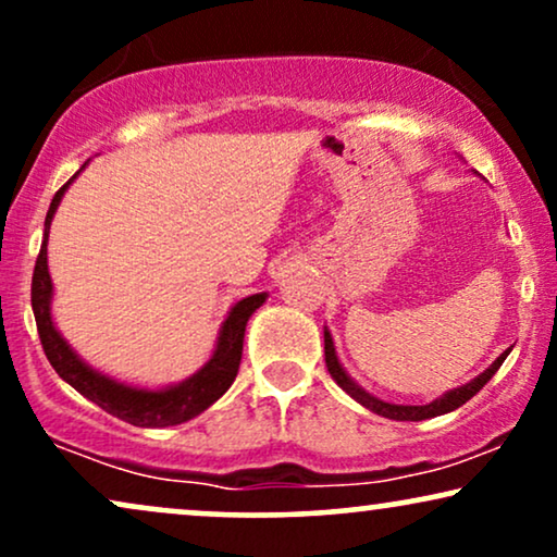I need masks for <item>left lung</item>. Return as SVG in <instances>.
Masks as SVG:
<instances>
[{
    "instance_id": "1",
    "label": "left lung",
    "mask_w": 557,
    "mask_h": 557,
    "mask_svg": "<svg viewBox=\"0 0 557 557\" xmlns=\"http://www.w3.org/2000/svg\"><path fill=\"white\" fill-rule=\"evenodd\" d=\"M323 351H326V368L331 372V377L336 380V385H339L342 391H347L349 396L357 400V404H362L364 408H370V411H375V413H380V417H385V419H396V421H421V419L442 417V413L455 411V408H460L462 404H468V400L473 398L475 393L481 391L483 385L496 375V370L502 368L504 360H506V355H509V349H506L504 355L498 357V360L491 364L488 370L481 372V375H478L475 380H470V383L460 385V388L445 393V396L432 400V404H426V406H396V404H385V400H380L375 396H370V393H364L360 385H357L355 380H351L347 372H344L339 360H336L334 342H331L329 331H323Z\"/></svg>"
}]
</instances>
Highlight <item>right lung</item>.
<instances>
[{"label":"right lung","mask_w":557,"mask_h":557,"mask_svg":"<svg viewBox=\"0 0 557 557\" xmlns=\"http://www.w3.org/2000/svg\"><path fill=\"white\" fill-rule=\"evenodd\" d=\"M69 185H72V180L53 195L51 208H48L46 215L44 244H40V255L35 259L33 270L30 300L35 323H38V336L40 344H44L48 362H51V368L59 372V377L66 380V383L79 391L84 398H89L91 404L104 408L112 417L128 421L133 426H174L197 417V413L206 411L210 404H215L236 380L238 364H242L246 321H249V315L262 306L267 295H249V298L238 300L236 306L231 308L228 319L221 329V336H218V347L213 351V357H210L206 368L195 372V375L185 380V383L172 385V388L164 391H140L100 375V372L91 370L89 364H84L79 357L74 355V349L63 342V336L55 331L51 319L53 285L51 274H48L46 242L48 228H51V218Z\"/></svg>","instance_id":"1"}]
</instances>
